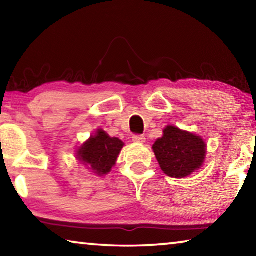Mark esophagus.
<instances>
[{
	"mask_svg": "<svg viewBox=\"0 0 256 256\" xmlns=\"http://www.w3.org/2000/svg\"><path fill=\"white\" fill-rule=\"evenodd\" d=\"M132 140H133V142H136V144H144V142H146V138H144V136H140V134H136V136H133Z\"/></svg>",
	"mask_w": 256,
	"mask_h": 256,
	"instance_id": "esophagus-1",
	"label": "esophagus"
}]
</instances>
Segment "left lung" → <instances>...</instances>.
I'll return each mask as SVG.
<instances>
[{
	"label": "left lung",
	"instance_id": "8db88e82",
	"mask_svg": "<svg viewBox=\"0 0 256 256\" xmlns=\"http://www.w3.org/2000/svg\"><path fill=\"white\" fill-rule=\"evenodd\" d=\"M152 149L164 174L183 178L201 168L206 159V144L196 134L168 125Z\"/></svg>",
	"mask_w": 256,
	"mask_h": 256
}]
</instances>
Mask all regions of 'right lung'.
Segmentation results:
<instances>
[{"label":"right lung","mask_w":256,"mask_h":256,"mask_svg":"<svg viewBox=\"0 0 256 256\" xmlns=\"http://www.w3.org/2000/svg\"><path fill=\"white\" fill-rule=\"evenodd\" d=\"M124 144L118 138H110L108 134L98 130L78 150L76 158L88 166L94 174L102 176L110 172L114 166Z\"/></svg>","instance_id":"right-lung-1"}]
</instances>
